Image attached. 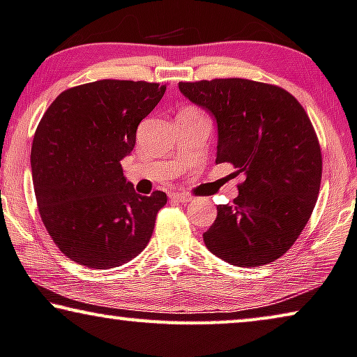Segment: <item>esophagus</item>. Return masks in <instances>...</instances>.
Segmentation results:
<instances>
[{
  "label": "esophagus",
  "instance_id": "1",
  "mask_svg": "<svg viewBox=\"0 0 357 357\" xmlns=\"http://www.w3.org/2000/svg\"><path fill=\"white\" fill-rule=\"evenodd\" d=\"M169 199L181 202V204H188V202L192 200V195H189L185 192H173V194H169Z\"/></svg>",
  "mask_w": 357,
  "mask_h": 357
}]
</instances>
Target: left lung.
<instances>
[{"label":"left lung","instance_id":"obj_1","mask_svg":"<svg viewBox=\"0 0 357 357\" xmlns=\"http://www.w3.org/2000/svg\"><path fill=\"white\" fill-rule=\"evenodd\" d=\"M179 91L216 120V163L243 176L234 205H218L206 248L241 268L273 263L305 229L321 188L310 116L289 91L252 79L181 82Z\"/></svg>","mask_w":357,"mask_h":357}]
</instances>
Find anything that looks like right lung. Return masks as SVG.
Returning a JSON list of instances; mask_svg holds the SVG:
<instances>
[{"label": "right lung", "instance_id": "add662e5", "mask_svg": "<svg viewBox=\"0 0 357 357\" xmlns=\"http://www.w3.org/2000/svg\"><path fill=\"white\" fill-rule=\"evenodd\" d=\"M165 89L99 79L61 93L43 115L30 155L36 204L47 234L72 261L116 268L151 241L167 194H136L120 162Z\"/></svg>", "mask_w": 357, "mask_h": 357}]
</instances>
